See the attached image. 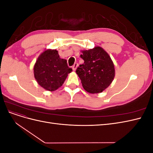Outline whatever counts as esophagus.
I'll return each instance as SVG.
<instances>
[{
	"label": "esophagus",
	"instance_id": "34e87169",
	"mask_svg": "<svg viewBox=\"0 0 153 153\" xmlns=\"http://www.w3.org/2000/svg\"><path fill=\"white\" fill-rule=\"evenodd\" d=\"M78 66V63H75L74 64V65L72 66V69L73 71H75L76 69L77 68V67Z\"/></svg>",
	"mask_w": 153,
	"mask_h": 153
}]
</instances>
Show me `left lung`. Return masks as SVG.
I'll list each match as a JSON object with an SVG mask.
<instances>
[{
	"mask_svg": "<svg viewBox=\"0 0 153 153\" xmlns=\"http://www.w3.org/2000/svg\"><path fill=\"white\" fill-rule=\"evenodd\" d=\"M80 57L84 63L78 67L76 73L84 89L89 93H100L114 80L115 69L109 55L100 47L82 51Z\"/></svg>",
	"mask_w": 153,
	"mask_h": 153,
	"instance_id": "1",
	"label": "left lung"
}]
</instances>
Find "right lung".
I'll use <instances>...</instances> for the list:
<instances>
[{"label":"right lung","mask_w":153,"mask_h":153,"mask_svg":"<svg viewBox=\"0 0 153 153\" xmlns=\"http://www.w3.org/2000/svg\"><path fill=\"white\" fill-rule=\"evenodd\" d=\"M72 71L66 59H61L56 50H47L41 53L34 67L36 80L45 89L54 91L62 85Z\"/></svg>","instance_id":"1"}]
</instances>
